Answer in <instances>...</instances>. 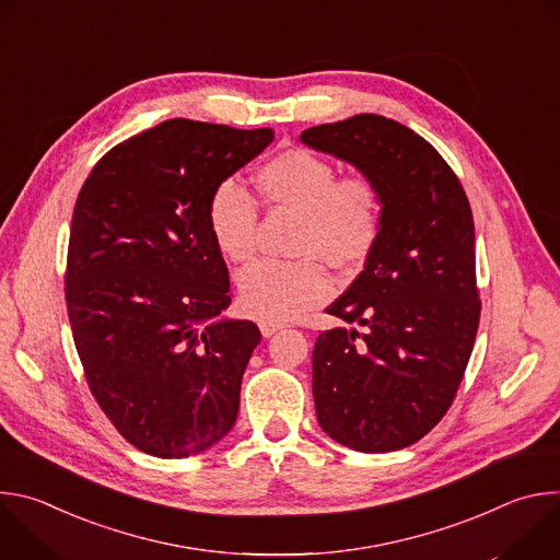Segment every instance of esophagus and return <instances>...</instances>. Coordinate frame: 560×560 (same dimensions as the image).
I'll list each match as a JSON object with an SVG mask.
<instances>
[{"label": "esophagus", "instance_id": "1", "mask_svg": "<svg viewBox=\"0 0 560 560\" xmlns=\"http://www.w3.org/2000/svg\"><path fill=\"white\" fill-rule=\"evenodd\" d=\"M259 330H261V335L268 339V337H272L275 332L283 330V324H279V322H259Z\"/></svg>", "mask_w": 560, "mask_h": 560}]
</instances>
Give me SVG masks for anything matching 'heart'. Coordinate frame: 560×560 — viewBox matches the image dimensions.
Here are the masks:
<instances>
[{"label":"heart","mask_w":560,"mask_h":560,"mask_svg":"<svg viewBox=\"0 0 560 560\" xmlns=\"http://www.w3.org/2000/svg\"><path fill=\"white\" fill-rule=\"evenodd\" d=\"M264 197L301 217L296 261L261 259L238 272L242 307L261 322H288L330 294V277L314 255L339 270L359 268L381 232V197L363 177L337 179L324 156L290 148L266 162L257 175ZM208 230L217 250L242 264L255 250L257 203L236 179L221 182L208 199Z\"/></svg>","instance_id":"b5f03b06"}]
</instances>
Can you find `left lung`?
Here are the masks:
<instances>
[{"instance_id":"1","label":"left lung","mask_w":560,"mask_h":560,"mask_svg":"<svg viewBox=\"0 0 560 560\" xmlns=\"http://www.w3.org/2000/svg\"><path fill=\"white\" fill-rule=\"evenodd\" d=\"M299 139L354 166L381 197L378 242L328 307L363 332L339 326L314 343L318 425L357 452L408 447L452 406L478 330L469 201L434 145L394 119L354 115Z\"/></svg>"}]
</instances>
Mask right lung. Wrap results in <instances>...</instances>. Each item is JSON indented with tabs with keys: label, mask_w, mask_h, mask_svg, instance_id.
I'll return each instance as SVG.
<instances>
[{
	"label": "right lung",
	"mask_w": 560,
	"mask_h": 560,
	"mask_svg": "<svg viewBox=\"0 0 560 560\" xmlns=\"http://www.w3.org/2000/svg\"><path fill=\"white\" fill-rule=\"evenodd\" d=\"M270 128L168 119L108 150L77 197L66 305L100 408L137 450L186 458L238 415L261 332L228 318L212 190L261 154Z\"/></svg>",
	"instance_id": "1"
}]
</instances>
